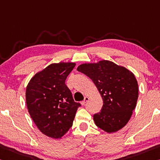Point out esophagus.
<instances>
[{"instance_id": "esophagus-1", "label": "esophagus", "mask_w": 160, "mask_h": 160, "mask_svg": "<svg viewBox=\"0 0 160 160\" xmlns=\"http://www.w3.org/2000/svg\"><path fill=\"white\" fill-rule=\"evenodd\" d=\"M88 100H89V98H88V97H85L84 100L81 102V104H82V105H85V104L88 102Z\"/></svg>"}]
</instances>
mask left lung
<instances>
[{
	"instance_id": "left-lung-1",
	"label": "left lung",
	"mask_w": 160,
	"mask_h": 160,
	"mask_svg": "<svg viewBox=\"0 0 160 160\" xmlns=\"http://www.w3.org/2000/svg\"><path fill=\"white\" fill-rule=\"evenodd\" d=\"M77 70L93 81L103 100L100 112L93 115L95 125L108 133L122 128L138 99V84L133 73L109 60L85 63Z\"/></svg>"
}]
</instances>
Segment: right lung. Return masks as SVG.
<instances>
[{"instance_id": "add662e5", "label": "right lung", "mask_w": 160, "mask_h": 160, "mask_svg": "<svg viewBox=\"0 0 160 160\" xmlns=\"http://www.w3.org/2000/svg\"><path fill=\"white\" fill-rule=\"evenodd\" d=\"M73 62L52 63L31 78L26 88L27 108L41 132L51 138H62L72 125L78 108L65 85Z\"/></svg>"}]
</instances>
